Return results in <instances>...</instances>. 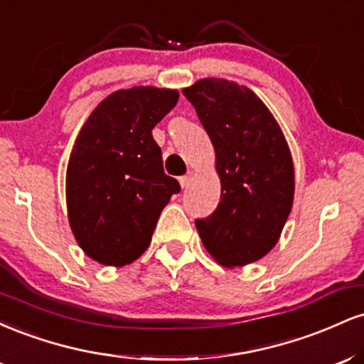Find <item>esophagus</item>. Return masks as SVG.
Listing matches in <instances>:
<instances>
[{"mask_svg":"<svg viewBox=\"0 0 364 364\" xmlns=\"http://www.w3.org/2000/svg\"><path fill=\"white\" fill-rule=\"evenodd\" d=\"M191 179H193V173H188V174H185V176L179 178V185H181V188H188L190 186Z\"/></svg>","mask_w":364,"mask_h":364,"instance_id":"34e87169","label":"esophagus"}]
</instances>
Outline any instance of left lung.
<instances>
[{
	"label": "left lung",
	"mask_w": 364,
	"mask_h": 364,
	"mask_svg": "<svg viewBox=\"0 0 364 364\" xmlns=\"http://www.w3.org/2000/svg\"><path fill=\"white\" fill-rule=\"evenodd\" d=\"M215 150L220 202L195 225L224 267L260 260L279 241L294 198V166L279 123L248 87L202 78L183 89Z\"/></svg>",
	"instance_id": "obj_1"
}]
</instances>
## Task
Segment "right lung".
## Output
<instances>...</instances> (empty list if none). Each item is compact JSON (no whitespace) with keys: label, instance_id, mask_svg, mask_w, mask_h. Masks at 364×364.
Instances as JSON below:
<instances>
[{"label":"right lung","instance_id":"obj_1","mask_svg":"<svg viewBox=\"0 0 364 364\" xmlns=\"http://www.w3.org/2000/svg\"><path fill=\"white\" fill-rule=\"evenodd\" d=\"M178 90L112 92L85 121L66 169V207L87 257L123 267L149 248L162 208L181 188L162 168L152 129L176 106Z\"/></svg>","mask_w":364,"mask_h":364}]
</instances>
